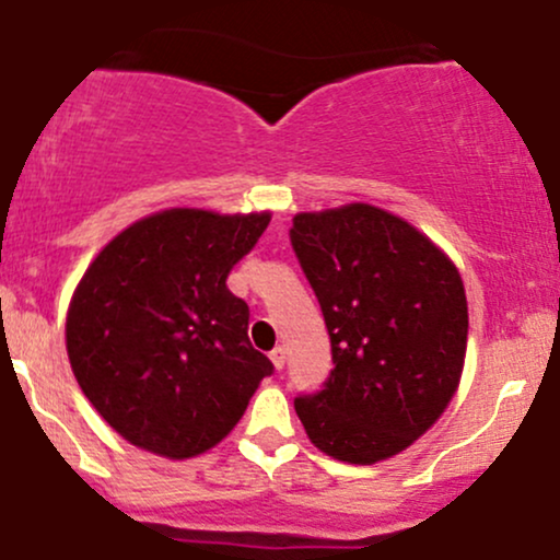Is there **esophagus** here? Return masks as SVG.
Returning <instances> with one entry per match:
<instances>
[{
  "mask_svg": "<svg viewBox=\"0 0 560 560\" xmlns=\"http://www.w3.org/2000/svg\"><path fill=\"white\" fill-rule=\"evenodd\" d=\"M271 361H273V365H276V369H284V363H287V350H284V347H273V350H271Z\"/></svg>",
  "mask_w": 560,
  "mask_h": 560,
  "instance_id": "34e87169",
  "label": "esophagus"
}]
</instances>
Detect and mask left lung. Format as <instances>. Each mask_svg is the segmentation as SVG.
Wrapping results in <instances>:
<instances>
[{
  "instance_id": "1",
  "label": "left lung",
  "mask_w": 560,
  "mask_h": 560,
  "mask_svg": "<svg viewBox=\"0 0 560 560\" xmlns=\"http://www.w3.org/2000/svg\"><path fill=\"white\" fill-rule=\"evenodd\" d=\"M289 242L334 361L324 387L294 397L302 427L347 464L397 455L458 389L468 337L458 268L421 231L371 205L294 215Z\"/></svg>"
}]
</instances>
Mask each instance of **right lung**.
I'll return each mask as SVG.
<instances>
[{
  "mask_svg": "<svg viewBox=\"0 0 560 560\" xmlns=\"http://www.w3.org/2000/svg\"><path fill=\"white\" fill-rule=\"evenodd\" d=\"M271 215L165 210L120 231L68 311L70 369L131 445L191 458L226 436L273 363L249 345L226 276Z\"/></svg>",
  "mask_w": 560,
  "mask_h": 560,
  "instance_id": "1",
  "label": "right lung"
}]
</instances>
